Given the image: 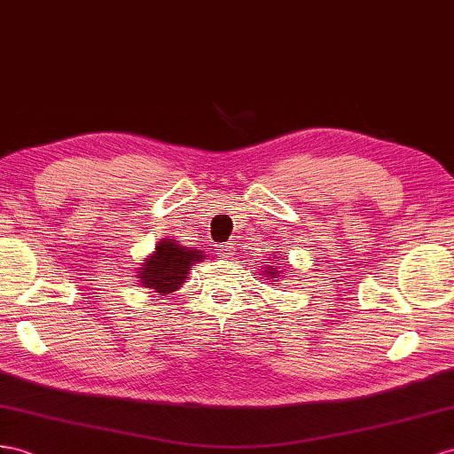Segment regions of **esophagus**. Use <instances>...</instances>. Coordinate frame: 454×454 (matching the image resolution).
<instances>
[{"instance_id":"1","label":"esophagus","mask_w":454,"mask_h":454,"mask_svg":"<svg viewBox=\"0 0 454 454\" xmlns=\"http://www.w3.org/2000/svg\"><path fill=\"white\" fill-rule=\"evenodd\" d=\"M218 249H220V257H223V259L234 257V247H231V243H223V246H220Z\"/></svg>"}]
</instances>
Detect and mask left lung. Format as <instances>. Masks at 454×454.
Segmentation results:
<instances>
[{"instance_id": "8db88e82", "label": "left lung", "mask_w": 454, "mask_h": 454, "mask_svg": "<svg viewBox=\"0 0 454 454\" xmlns=\"http://www.w3.org/2000/svg\"><path fill=\"white\" fill-rule=\"evenodd\" d=\"M274 259L282 261V257H272V259H269V262L274 261ZM272 264H274V262H272ZM272 264H269V278H278V274H280L282 270H278V269H280V266H272Z\"/></svg>"}]
</instances>
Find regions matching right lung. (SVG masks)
<instances>
[{
    "instance_id": "obj_1",
    "label": "right lung",
    "mask_w": 454,
    "mask_h": 454,
    "mask_svg": "<svg viewBox=\"0 0 454 454\" xmlns=\"http://www.w3.org/2000/svg\"><path fill=\"white\" fill-rule=\"evenodd\" d=\"M201 259V251L182 247L178 243L162 239L157 243L155 253L142 264L139 278H142V284L145 287L155 289L157 294H172L182 286L192 266Z\"/></svg>"
}]
</instances>
